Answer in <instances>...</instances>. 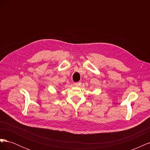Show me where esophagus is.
I'll return each instance as SVG.
<instances>
[{
  "mask_svg": "<svg viewBox=\"0 0 150 150\" xmlns=\"http://www.w3.org/2000/svg\"><path fill=\"white\" fill-rule=\"evenodd\" d=\"M80 84H81V82H78V83H74V85L76 86H80Z\"/></svg>",
  "mask_w": 150,
  "mask_h": 150,
  "instance_id": "esophagus-1",
  "label": "esophagus"
}]
</instances>
